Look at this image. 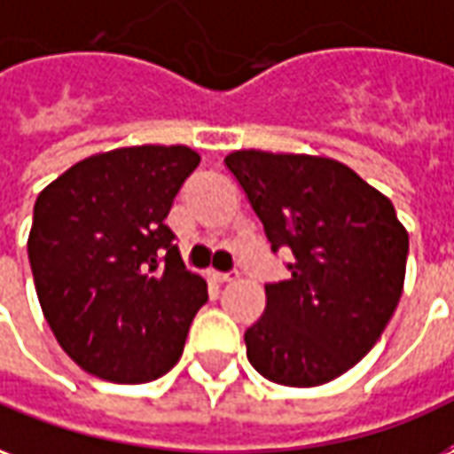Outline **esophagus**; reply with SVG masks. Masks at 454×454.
I'll return each instance as SVG.
<instances>
[{
	"mask_svg": "<svg viewBox=\"0 0 454 454\" xmlns=\"http://www.w3.org/2000/svg\"><path fill=\"white\" fill-rule=\"evenodd\" d=\"M210 278H213L215 283H231V280H237V278H239V273H237V270H230V273L210 270Z\"/></svg>",
	"mask_w": 454,
	"mask_h": 454,
	"instance_id": "obj_1",
	"label": "esophagus"
}]
</instances>
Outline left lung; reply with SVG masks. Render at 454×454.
<instances>
[{
	"mask_svg": "<svg viewBox=\"0 0 454 454\" xmlns=\"http://www.w3.org/2000/svg\"><path fill=\"white\" fill-rule=\"evenodd\" d=\"M224 167L270 249L295 256L290 278L266 286V312L244 333L247 358L278 385H326L356 365L392 319L409 231L392 200L336 159L237 150Z\"/></svg>",
	"mask_w": 454,
	"mask_h": 454,
	"instance_id": "left-lung-1",
	"label": "left lung"
}]
</instances>
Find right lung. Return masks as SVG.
Listing matches in <instances>:
<instances>
[{
    "label": "right lung",
    "instance_id": "add662e5",
    "mask_svg": "<svg viewBox=\"0 0 454 454\" xmlns=\"http://www.w3.org/2000/svg\"><path fill=\"white\" fill-rule=\"evenodd\" d=\"M200 154L186 145L101 152L43 188L28 261L43 317L89 375L140 385L176 365L207 283L167 220Z\"/></svg>",
    "mask_w": 454,
    "mask_h": 454
}]
</instances>
